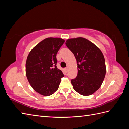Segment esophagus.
Masks as SVG:
<instances>
[{
  "mask_svg": "<svg viewBox=\"0 0 129 129\" xmlns=\"http://www.w3.org/2000/svg\"><path fill=\"white\" fill-rule=\"evenodd\" d=\"M64 71H66V72H67V71H68V68H67V67L65 68H64Z\"/></svg>",
  "mask_w": 129,
  "mask_h": 129,
  "instance_id": "1",
  "label": "esophagus"
}]
</instances>
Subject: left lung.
Wrapping results in <instances>:
<instances>
[{"label": "left lung", "instance_id": "obj_1", "mask_svg": "<svg viewBox=\"0 0 129 129\" xmlns=\"http://www.w3.org/2000/svg\"><path fill=\"white\" fill-rule=\"evenodd\" d=\"M66 45L77 62V75L71 80L74 89L83 96L93 94L101 87L106 73L102 52L92 42L82 37L69 39Z\"/></svg>", "mask_w": 129, "mask_h": 129}]
</instances>
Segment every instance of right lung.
I'll return each instance as SVG.
<instances>
[{
  "mask_svg": "<svg viewBox=\"0 0 129 129\" xmlns=\"http://www.w3.org/2000/svg\"><path fill=\"white\" fill-rule=\"evenodd\" d=\"M64 41L60 38H46L35 46L27 56V78L32 88L41 95L53 94L64 76L56 66V54Z\"/></svg>",
  "mask_w": 129,
  "mask_h": 129,
  "instance_id": "obj_1",
  "label": "right lung"
}]
</instances>
